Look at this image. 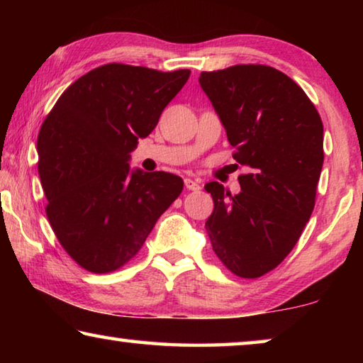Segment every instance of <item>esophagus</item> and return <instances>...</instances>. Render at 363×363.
Wrapping results in <instances>:
<instances>
[{"instance_id":"34e87169","label":"esophagus","mask_w":363,"mask_h":363,"mask_svg":"<svg viewBox=\"0 0 363 363\" xmlns=\"http://www.w3.org/2000/svg\"><path fill=\"white\" fill-rule=\"evenodd\" d=\"M184 186H186V189H189V190H195V192H196V190L201 189V186H200L199 182L194 181V179H189V177H187L186 181H184Z\"/></svg>"}]
</instances>
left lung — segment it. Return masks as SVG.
Wrapping results in <instances>:
<instances>
[{"label": "left lung", "mask_w": 363, "mask_h": 363, "mask_svg": "<svg viewBox=\"0 0 363 363\" xmlns=\"http://www.w3.org/2000/svg\"><path fill=\"white\" fill-rule=\"evenodd\" d=\"M233 147L247 167L242 192L208 182L214 210L206 232L219 261L242 279L270 272L290 255L315 206L323 125L301 86L274 67L240 64L201 72Z\"/></svg>", "instance_id": "left-lung-1"}]
</instances>
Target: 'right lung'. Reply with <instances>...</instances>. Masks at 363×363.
<instances>
[{"label":"right lung","mask_w":363,"mask_h":363,"mask_svg":"<svg viewBox=\"0 0 363 363\" xmlns=\"http://www.w3.org/2000/svg\"><path fill=\"white\" fill-rule=\"evenodd\" d=\"M190 70L106 64L59 97L38 134L46 216L78 266L108 274L143 248L182 192L179 176L130 171V152L157 126Z\"/></svg>","instance_id":"1"}]
</instances>
